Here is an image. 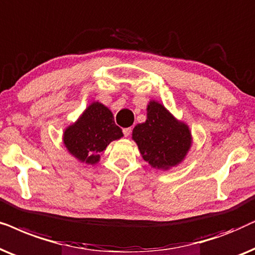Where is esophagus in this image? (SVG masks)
Masks as SVG:
<instances>
[{
    "label": "esophagus",
    "instance_id": "esophagus-1",
    "mask_svg": "<svg viewBox=\"0 0 255 255\" xmlns=\"http://www.w3.org/2000/svg\"><path fill=\"white\" fill-rule=\"evenodd\" d=\"M124 135L125 136H129L130 135V131H131V128L130 127H128V128H124Z\"/></svg>",
    "mask_w": 255,
    "mask_h": 255
}]
</instances>
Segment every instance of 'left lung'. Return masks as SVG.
<instances>
[{"instance_id": "obj_1", "label": "left lung", "mask_w": 255, "mask_h": 255, "mask_svg": "<svg viewBox=\"0 0 255 255\" xmlns=\"http://www.w3.org/2000/svg\"><path fill=\"white\" fill-rule=\"evenodd\" d=\"M133 140L152 168L169 169L184 159L191 147L189 127L179 122L157 101L147 107V120L135 126Z\"/></svg>"}]
</instances>
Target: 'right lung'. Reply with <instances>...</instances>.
<instances>
[{
  "label": "right lung",
  "instance_id": "obj_1",
  "mask_svg": "<svg viewBox=\"0 0 255 255\" xmlns=\"http://www.w3.org/2000/svg\"><path fill=\"white\" fill-rule=\"evenodd\" d=\"M124 136L114 122L112 112L100 103L88 106L77 122L64 133V144L71 155L87 164L99 162L103 152L112 141Z\"/></svg>",
  "mask_w": 255,
  "mask_h": 255
}]
</instances>
